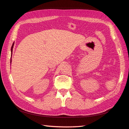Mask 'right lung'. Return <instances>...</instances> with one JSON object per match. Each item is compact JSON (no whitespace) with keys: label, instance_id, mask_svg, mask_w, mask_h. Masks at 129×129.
Instances as JSON below:
<instances>
[{"label":"right lung","instance_id":"right-lung-1","mask_svg":"<svg viewBox=\"0 0 129 129\" xmlns=\"http://www.w3.org/2000/svg\"><path fill=\"white\" fill-rule=\"evenodd\" d=\"M13 46H14V42L13 43L12 46V47H11V56H12V51H13ZM11 62H12V58H11Z\"/></svg>","mask_w":129,"mask_h":129}]
</instances>
